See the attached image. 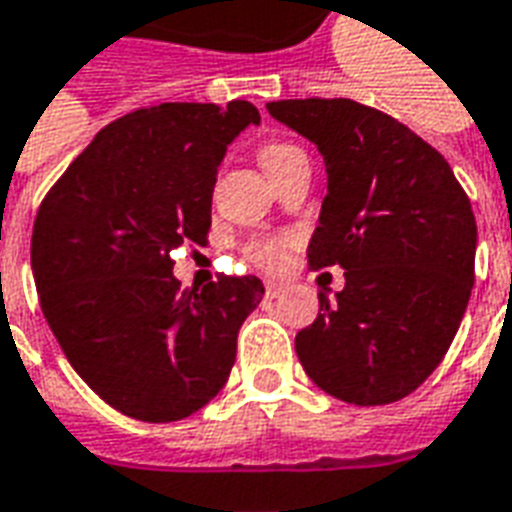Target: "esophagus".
<instances>
[{"label":"esophagus","instance_id":"obj_1","mask_svg":"<svg viewBox=\"0 0 512 512\" xmlns=\"http://www.w3.org/2000/svg\"><path fill=\"white\" fill-rule=\"evenodd\" d=\"M282 293H285V285H282V282H266L268 298H279Z\"/></svg>","mask_w":512,"mask_h":512}]
</instances>
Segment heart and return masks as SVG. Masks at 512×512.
I'll list each match as a JSON object with an SVG mask.
<instances>
[{
    "mask_svg": "<svg viewBox=\"0 0 512 512\" xmlns=\"http://www.w3.org/2000/svg\"><path fill=\"white\" fill-rule=\"evenodd\" d=\"M304 151L298 149V146H290V143H268L260 149V162H263V168L268 170V176L279 170L282 165H287L295 157H301ZM252 257H255L257 263H263V266L274 268L282 263V246L274 244V241H260V244L252 246Z\"/></svg>",
    "mask_w": 512,
    "mask_h": 512,
    "instance_id": "obj_1",
    "label": "heart"
}]
</instances>
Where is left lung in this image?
<instances>
[{
	"label": "left lung",
	"mask_w": 512,
	"mask_h": 512,
	"mask_svg": "<svg viewBox=\"0 0 512 512\" xmlns=\"http://www.w3.org/2000/svg\"><path fill=\"white\" fill-rule=\"evenodd\" d=\"M276 121L323 154L328 195L309 266L344 290L295 336L309 380L358 407L410 396L445 358L475 285L478 225L445 157L355 100H276Z\"/></svg>",
	"instance_id": "left-lung-1"
}]
</instances>
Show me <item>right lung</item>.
<instances>
[{
  "label": "right lung",
  "mask_w": 512,
  "mask_h": 512,
  "mask_svg": "<svg viewBox=\"0 0 512 512\" xmlns=\"http://www.w3.org/2000/svg\"><path fill=\"white\" fill-rule=\"evenodd\" d=\"M252 102H162L121 116L64 170L32 230V274L56 342L113 410L146 423L206 407L236 363L257 276L181 290L173 252L206 244L227 146Z\"/></svg>",
  "instance_id": "right-lung-1"
}]
</instances>
